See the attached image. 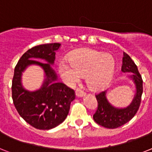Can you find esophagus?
I'll use <instances>...</instances> for the list:
<instances>
[{
	"mask_svg": "<svg viewBox=\"0 0 152 152\" xmlns=\"http://www.w3.org/2000/svg\"><path fill=\"white\" fill-rule=\"evenodd\" d=\"M76 95L77 96H79V97H82V96H85V93H84L82 90H80V89L77 88L76 90Z\"/></svg>",
	"mask_w": 152,
	"mask_h": 152,
	"instance_id": "obj_1",
	"label": "esophagus"
}]
</instances>
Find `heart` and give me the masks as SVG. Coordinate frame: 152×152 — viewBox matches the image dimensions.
<instances>
[{"mask_svg": "<svg viewBox=\"0 0 152 152\" xmlns=\"http://www.w3.org/2000/svg\"><path fill=\"white\" fill-rule=\"evenodd\" d=\"M58 72L69 85L78 83L86 75V83L93 90H100L111 81L116 69V62L112 55L83 49L72 52L69 62H58Z\"/></svg>", "mask_w": 152, "mask_h": 152, "instance_id": "obj_1", "label": "heart"}]
</instances>
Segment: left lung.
<instances>
[{
    "mask_svg": "<svg viewBox=\"0 0 152 152\" xmlns=\"http://www.w3.org/2000/svg\"><path fill=\"white\" fill-rule=\"evenodd\" d=\"M121 71L132 72L129 78L133 80L136 87V94L129 106L124 108H117L112 106L107 99V91L100 92L96 95L98 107L94 114V121L107 128H117L131 121L137 112L141 104V95L143 93V80L139 73L137 66L131 57L124 52Z\"/></svg>",
    "mask_w": 152,
    "mask_h": 152,
    "instance_id": "1",
    "label": "left lung"
}]
</instances>
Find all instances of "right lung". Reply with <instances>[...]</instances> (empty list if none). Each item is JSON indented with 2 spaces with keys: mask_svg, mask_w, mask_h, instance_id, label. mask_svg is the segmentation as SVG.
<instances>
[{
  "mask_svg": "<svg viewBox=\"0 0 152 152\" xmlns=\"http://www.w3.org/2000/svg\"><path fill=\"white\" fill-rule=\"evenodd\" d=\"M60 45L51 43L33 47L23 54L15 66L11 86L14 105L23 119L37 129L49 130L62 124L76 97L73 90L57 82L56 73L51 67ZM35 58L44 59L47 63ZM31 64L41 66L46 75L43 86L35 91L25 90L21 83L22 72Z\"/></svg>",
  "mask_w": 152,
  "mask_h": 152,
  "instance_id": "1",
  "label": "right lung"
}]
</instances>
